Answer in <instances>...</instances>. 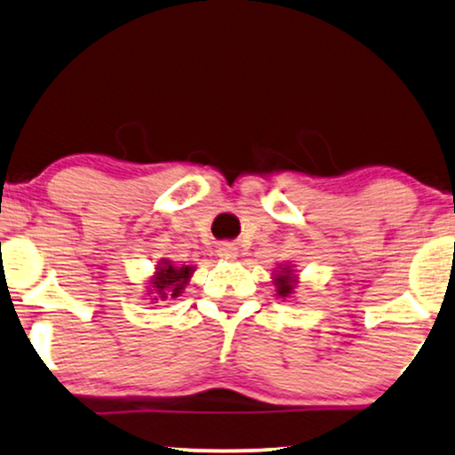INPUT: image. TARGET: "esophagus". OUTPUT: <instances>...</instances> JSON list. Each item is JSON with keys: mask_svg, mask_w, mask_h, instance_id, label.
Returning <instances> with one entry per match:
<instances>
[{"mask_svg": "<svg viewBox=\"0 0 455 455\" xmlns=\"http://www.w3.org/2000/svg\"><path fill=\"white\" fill-rule=\"evenodd\" d=\"M237 247H235L233 243H220V247H218V256L222 258V260H235L237 258Z\"/></svg>", "mask_w": 455, "mask_h": 455, "instance_id": "1", "label": "esophagus"}]
</instances>
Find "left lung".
Listing matches in <instances>:
<instances>
[{"label": "left lung", "instance_id": "1", "mask_svg": "<svg viewBox=\"0 0 455 455\" xmlns=\"http://www.w3.org/2000/svg\"><path fill=\"white\" fill-rule=\"evenodd\" d=\"M279 268L281 270H277V277H275L273 283L277 285V294L281 298H287L290 294H294L298 279H296L294 270H291L290 264H287V267H279Z\"/></svg>", "mask_w": 455, "mask_h": 455}]
</instances>
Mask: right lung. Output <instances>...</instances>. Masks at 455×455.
<instances>
[{
    "instance_id": "right-lung-1",
    "label": "right lung",
    "mask_w": 455,
    "mask_h": 455,
    "mask_svg": "<svg viewBox=\"0 0 455 455\" xmlns=\"http://www.w3.org/2000/svg\"><path fill=\"white\" fill-rule=\"evenodd\" d=\"M193 270L195 267H188V264L176 267L170 260H161L151 281H148L151 300H174V298L180 296L188 281H191Z\"/></svg>"
}]
</instances>
